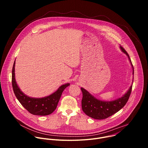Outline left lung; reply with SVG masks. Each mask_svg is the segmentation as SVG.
Here are the masks:
<instances>
[{
    "mask_svg": "<svg viewBox=\"0 0 148 148\" xmlns=\"http://www.w3.org/2000/svg\"><path fill=\"white\" fill-rule=\"evenodd\" d=\"M121 50L128 56L133 68V75L134 74V66L132 64L130 56L126 51L120 46ZM132 86L123 97L112 101H102L96 99L87 90L81 88L82 98L81 101L82 110L83 112L90 117L96 119H106L114 115L122 109L128 102L131 94Z\"/></svg>",
    "mask_w": 148,
    "mask_h": 148,
    "instance_id": "1",
    "label": "left lung"
}]
</instances>
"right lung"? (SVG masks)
Listing matches in <instances>:
<instances>
[{
	"label": "right lung",
	"instance_id": "obj_1",
	"mask_svg": "<svg viewBox=\"0 0 148 148\" xmlns=\"http://www.w3.org/2000/svg\"><path fill=\"white\" fill-rule=\"evenodd\" d=\"M15 61L12 68V84L13 92L22 106L30 114L36 115L45 116L53 113L56 109L62 92L70 86V84L62 85L51 95L41 98L29 97L25 95L18 87L14 78Z\"/></svg>",
	"mask_w": 148,
	"mask_h": 148
}]
</instances>
